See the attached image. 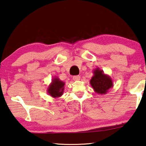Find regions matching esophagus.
<instances>
[{"label": "esophagus", "mask_w": 146, "mask_h": 146, "mask_svg": "<svg viewBox=\"0 0 146 146\" xmlns=\"http://www.w3.org/2000/svg\"><path fill=\"white\" fill-rule=\"evenodd\" d=\"M73 80H75V81H78V80H80V76H79V75L73 76Z\"/></svg>", "instance_id": "34e87169"}]
</instances>
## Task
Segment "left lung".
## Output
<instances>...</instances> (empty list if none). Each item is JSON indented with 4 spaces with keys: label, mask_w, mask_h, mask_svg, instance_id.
<instances>
[{
    "label": "left lung",
    "mask_w": 146,
    "mask_h": 146,
    "mask_svg": "<svg viewBox=\"0 0 146 146\" xmlns=\"http://www.w3.org/2000/svg\"><path fill=\"white\" fill-rule=\"evenodd\" d=\"M93 76L90 80L91 86L95 93L100 95H106L110 89L113 87L112 78L99 68L93 70Z\"/></svg>",
    "instance_id": "obj_1"
}]
</instances>
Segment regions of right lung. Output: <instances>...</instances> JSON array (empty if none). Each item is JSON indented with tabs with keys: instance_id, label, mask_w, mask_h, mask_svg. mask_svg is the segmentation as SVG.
Here are the masks:
<instances>
[{
	"instance_id": "add662e5",
	"label": "right lung",
	"mask_w": 146,
	"mask_h": 146,
	"mask_svg": "<svg viewBox=\"0 0 146 146\" xmlns=\"http://www.w3.org/2000/svg\"><path fill=\"white\" fill-rule=\"evenodd\" d=\"M65 82L60 80L57 76L54 77L47 89V93L54 98L60 97L63 95Z\"/></svg>"
}]
</instances>
